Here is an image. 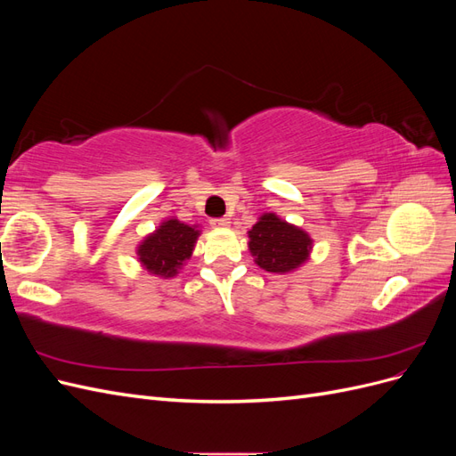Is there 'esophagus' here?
<instances>
[{
    "label": "esophagus",
    "mask_w": 456,
    "mask_h": 456,
    "mask_svg": "<svg viewBox=\"0 0 456 456\" xmlns=\"http://www.w3.org/2000/svg\"><path fill=\"white\" fill-rule=\"evenodd\" d=\"M211 226L213 228H228L230 226V218L223 216V218H211Z\"/></svg>",
    "instance_id": "esophagus-1"
}]
</instances>
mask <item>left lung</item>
<instances>
[{
    "label": "left lung",
    "instance_id": "1",
    "mask_svg": "<svg viewBox=\"0 0 456 456\" xmlns=\"http://www.w3.org/2000/svg\"><path fill=\"white\" fill-rule=\"evenodd\" d=\"M312 240L305 230L285 223L278 215L265 213L249 230V251L266 272H293L308 260Z\"/></svg>",
    "mask_w": 456,
    "mask_h": 456
}]
</instances>
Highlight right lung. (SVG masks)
Instances as JSON below:
<instances>
[{
	"mask_svg": "<svg viewBox=\"0 0 456 456\" xmlns=\"http://www.w3.org/2000/svg\"><path fill=\"white\" fill-rule=\"evenodd\" d=\"M198 236V226H190L176 218H169L139 245L136 255H139L141 265L150 273L161 275V278H173L178 273V268L184 265V260L191 256Z\"/></svg>",
	"mask_w": 456,
	"mask_h": 456,
	"instance_id": "right-lung-1",
	"label": "right lung"
}]
</instances>
